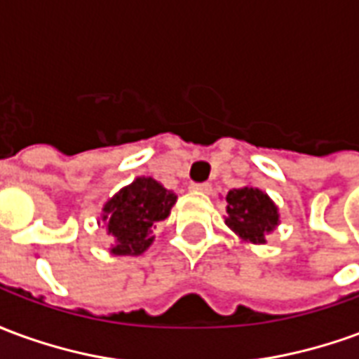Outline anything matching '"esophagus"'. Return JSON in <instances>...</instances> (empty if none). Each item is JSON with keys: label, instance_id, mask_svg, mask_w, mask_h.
<instances>
[{"label": "esophagus", "instance_id": "34e87169", "mask_svg": "<svg viewBox=\"0 0 359 359\" xmlns=\"http://www.w3.org/2000/svg\"><path fill=\"white\" fill-rule=\"evenodd\" d=\"M190 188H192L194 192H200V194H210L211 192L210 182H194V184H192Z\"/></svg>", "mask_w": 359, "mask_h": 359}]
</instances>
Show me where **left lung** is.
<instances>
[{
  "label": "left lung",
  "mask_w": 359,
  "mask_h": 359,
  "mask_svg": "<svg viewBox=\"0 0 359 359\" xmlns=\"http://www.w3.org/2000/svg\"><path fill=\"white\" fill-rule=\"evenodd\" d=\"M226 226L244 242L265 244V236L278 225V210L259 188L242 187L226 194Z\"/></svg>",
  "instance_id": "left-lung-1"
}]
</instances>
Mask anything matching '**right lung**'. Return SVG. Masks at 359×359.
Returning <instances> with one entry per match:
<instances>
[{
  "label": "right lung",
  "mask_w": 359,
  "mask_h": 359,
  "mask_svg": "<svg viewBox=\"0 0 359 359\" xmlns=\"http://www.w3.org/2000/svg\"><path fill=\"white\" fill-rule=\"evenodd\" d=\"M177 194L151 177H138L103 205L102 221L113 236V256H138L154 242V223L169 217Z\"/></svg>",
  "instance_id": "add662e5"
}]
</instances>
